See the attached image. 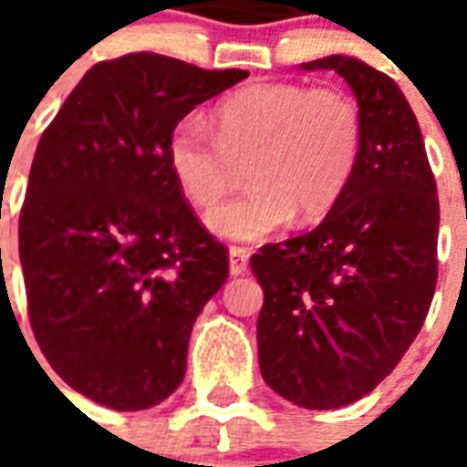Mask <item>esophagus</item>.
Instances as JSON below:
<instances>
[{
  "label": "esophagus",
  "mask_w": 467,
  "mask_h": 467,
  "mask_svg": "<svg viewBox=\"0 0 467 467\" xmlns=\"http://www.w3.org/2000/svg\"><path fill=\"white\" fill-rule=\"evenodd\" d=\"M247 263H250L247 247H230V275H244Z\"/></svg>",
  "instance_id": "esophagus-1"
}]
</instances>
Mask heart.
<instances>
[{"instance_id": "heart-1", "label": "heart", "mask_w": 467, "mask_h": 467, "mask_svg": "<svg viewBox=\"0 0 467 467\" xmlns=\"http://www.w3.org/2000/svg\"><path fill=\"white\" fill-rule=\"evenodd\" d=\"M214 127L184 117L167 140L180 192L210 210L250 162V192L220 204L207 223L227 240H260L293 220L315 223L343 197L360 164L365 124L358 102L335 87L253 82L214 107Z\"/></svg>"}]
</instances>
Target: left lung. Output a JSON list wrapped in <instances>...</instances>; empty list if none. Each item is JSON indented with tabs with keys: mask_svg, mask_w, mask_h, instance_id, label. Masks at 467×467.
I'll use <instances>...</instances> for the list:
<instances>
[{
	"mask_svg": "<svg viewBox=\"0 0 467 467\" xmlns=\"http://www.w3.org/2000/svg\"><path fill=\"white\" fill-rule=\"evenodd\" d=\"M358 97L360 164L315 230L253 254L265 303L257 352L265 382L307 410L375 390L400 362L438 283L441 204L420 127L400 87L355 57H323Z\"/></svg>",
	"mask_w": 467,
	"mask_h": 467,
	"instance_id": "left-lung-1",
	"label": "left lung"
}]
</instances>
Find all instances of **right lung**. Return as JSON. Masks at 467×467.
<instances>
[{
  "instance_id": "obj_1",
  "label": "right lung",
  "mask_w": 467,
  "mask_h": 467,
  "mask_svg": "<svg viewBox=\"0 0 467 467\" xmlns=\"http://www.w3.org/2000/svg\"><path fill=\"white\" fill-rule=\"evenodd\" d=\"M244 69L134 52L95 65L36 144L19 213L26 313L62 380L144 410L184 378L190 333L230 273L167 164L172 127Z\"/></svg>"
}]
</instances>
